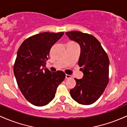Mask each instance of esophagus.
Wrapping results in <instances>:
<instances>
[{"instance_id": "obj_1", "label": "esophagus", "mask_w": 127, "mask_h": 127, "mask_svg": "<svg viewBox=\"0 0 127 127\" xmlns=\"http://www.w3.org/2000/svg\"><path fill=\"white\" fill-rule=\"evenodd\" d=\"M72 78V76L69 75H65V79H70Z\"/></svg>"}]
</instances>
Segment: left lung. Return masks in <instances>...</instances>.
<instances>
[{
  "instance_id": "obj_1",
  "label": "left lung",
  "mask_w": 127,
  "mask_h": 127,
  "mask_svg": "<svg viewBox=\"0 0 127 127\" xmlns=\"http://www.w3.org/2000/svg\"><path fill=\"white\" fill-rule=\"evenodd\" d=\"M65 34L80 45L78 64L84 73L81 79H75L76 84L70 91V95L79 104H91L100 98L109 82L108 56L94 36L78 31Z\"/></svg>"
}]
</instances>
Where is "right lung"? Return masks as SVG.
I'll return each instance as SVG.
<instances>
[{
	"label": "right lung",
	"instance_id": "add662e5",
	"mask_svg": "<svg viewBox=\"0 0 127 127\" xmlns=\"http://www.w3.org/2000/svg\"><path fill=\"white\" fill-rule=\"evenodd\" d=\"M63 34L39 33L26 39L19 48L14 73L22 94L33 105L43 106L51 101L65 79L63 72H51L45 68L51 48Z\"/></svg>",
	"mask_w": 127,
	"mask_h": 127
}]
</instances>
